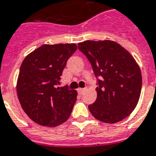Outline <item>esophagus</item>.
I'll return each instance as SVG.
<instances>
[{
	"mask_svg": "<svg viewBox=\"0 0 156 156\" xmlns=\"http://www.w3.org/2000/svg\"><path fill=\"white\" fill-rule=\"evenodd\" d=\"M86 90H87V89H86V88H83V89L82 88H79V89H78V92H79L80 94H83Z\"/></svg>",
	"mask_w": 156,
	"mask_h": 156,
	"instance_id": "obj_1",
	"label": "esophagus"
}]
</instances>
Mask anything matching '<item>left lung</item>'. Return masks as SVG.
Wrapping results in <instances>:
<instances>
[{
  "instance_id": "obj_1",
  "label": "left lung",
  "mask_w": 156,
  "mask_h": 156,
  "mask_svg": "<svg viewBox=\"0 0 156 156\" xmlns=\"http://www.w3.org/2000/svg\"><path fill=\"white\" fill-rule=\"evenodd\" d=\"M98 80L97 99L89 105L99 121L115 123L130 115L137 105L142 77L140 66L129 51L112 40L84 41L78 43Z\"/></svg>"
}]
</instances>
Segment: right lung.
<instances>
[{
  "mask_svg": "<svg viewBox=\"0 0 156 156\" xmlns=\"http://www.w3.org/2000/svg\"><path fill=\"white\" fill-rule=\"evenodd\" d=\"M76 49L75 43L44 44L27 55L21 64L17 95L24 113L36 123L54 127L71 115L76 90L57 85L66 62Z\"/></svg>",
  "mask_w": 156,
  "mask_h": 156,
  "instance_id": "1",
  "label": "right lung"
}]
</instances>
